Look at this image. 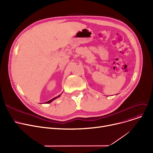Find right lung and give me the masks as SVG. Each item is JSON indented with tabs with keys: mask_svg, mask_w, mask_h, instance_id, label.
<instances>
[{
	"mask_svg": "<svg viewBox=\"0 0 153 153\" xmlns=\"http://www.w3.org/2000/svg\"><path fill=\"white\" fill-rule=\"evenodd\" d=\"M61 94H60V95H59L58 96H57V97H54L53 99H51L50 100H49V101H48V102H45V103H51L52 101H53L54 100H55L56 99H57V98H58V97H60V95H61Z\"/></svg>",
	"mask_w": 153,
	"mask_h": 153,
	"instance_id": "add662e5",
	"label": "right lung"
}]
</instances>
